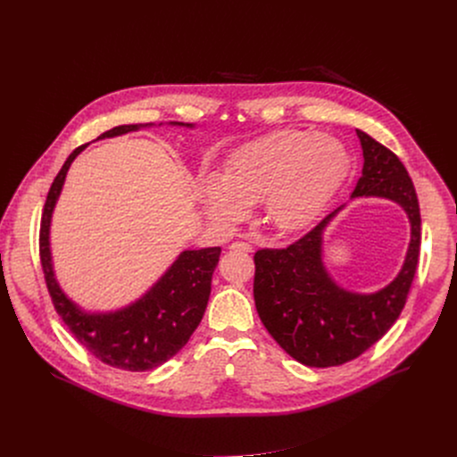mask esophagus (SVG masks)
Instances as JSON below:
<instances>
[{"label":"esophagus","mask_w":457,"mask_h":457,"mask_svg":"<svg viewBox=\"0 0 457 457\" xmlns=\"http://www.w3.org/2000/svg\"><path fill=\"white\" fill-rule=\"evenodd\" d=\"M229 249H231V251H244V253H251V251H253V247H251L247 242H233V244L229 245Z\"/></svg>","instance_id":"34e87169"}]
</instances>
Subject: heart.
I'll use <instances>...</instances> for the list:
<instances>
[{"label": "heart", "mask_w": 457, "mask_h": 457, "mask_svg": "<svg viewBox=\"0 0 457 457\" xmlns=\"http://www.w3.org/2000/svg\"><path fill=\"white\" fill-rule=\"evenodd\" d=\"M349 170V154L338 141L284 129L237 150L224 175L204 173L199 195L208 217L220 226H235L247 206L260 203L264 222L289 235L316 220Z\"/></svg>", "instance_id": "1"}]
</instances>
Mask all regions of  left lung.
Returning <instances> with one entry per match:
<instances>
[{
  "instance_id": "left-lung-1",
  "label": "left lung",
  "mask_w": 457,
  "mask_h": 457,
  "mask_svg": "<svg viewBox=\"0 0 457 457\" xmlns=\"http://www.w3.org/2000/svg\"><path fill=\"white\" fill-rule=\"evenodd\" d=\"M356 136L363 170L351 199L379 197L400 204L411 222V242L398 277L369 295L344 289L323 264V231L344 206L295 244L254 253L253 295L258 316L277 344L307 367L342 365L372 347L402 314L416 275L421 217L409 171L361 129Z\"/></svg>"
}]
</instances>
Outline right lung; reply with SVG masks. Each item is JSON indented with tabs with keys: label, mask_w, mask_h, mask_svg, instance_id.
Instances as JSON below:
<instances>
[{
	"label": "right lung",
	"mask_w": 457,
	"mask_h": 457,
	"mask_svg": "<svg viewBox=\"0 0 457 457\" xmlns=\"http://www.w3.org/2000/svg\"><path fill=\"white\" fill-rule=\"evenodd\" d=\"M173 126L193 128L171 120ZM150 124L115 126L97 139L117 137L148 128ZM76 148L54 179L41 217L39 256L52 303L76 340L103 363L122 370H150L173 358L199 328L204 316L212 277L219 264L220 247L186 249L168 271L134 303L110 312H87L59 287L50 254V222L64 179L74 159L87 148Z\"/></svg>",
	"instance_id": "1"
}]
</instances>
